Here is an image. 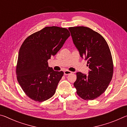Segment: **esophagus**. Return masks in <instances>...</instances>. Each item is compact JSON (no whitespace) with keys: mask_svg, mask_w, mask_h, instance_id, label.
<instances>
[{"mask_svg":"<svg viewBox=\"0 0 127 127\" xmlns=\"http://www.w3.org/2000/svg\"><path fill=\"white\" fill-rule=\"evenodd\" d=\"M71 73H72V72L69 71V70H65V71L64 72V74L65 75H68Z\"/></svg>","mask_w":127,"mask_h":127,"instance_id":"esophagus-1","label":"esophagus"}]
</instances>
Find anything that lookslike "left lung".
<instances>
[{"mask_svg": "<svg viewBox=\"0 0 127 127\" xmlns=\"http://www.w3.org/2000/svg\"><path fill=\"white\" fill-rule=\"evenodd\" d=\"M75 46L82 58L87 60L88 74L77 72L74 86L79 97L92 100L102 94L113 74V62L106 40L97 32L84 26L69 27Z\"/></svg>", "mask_w": 127, "mask_h": 127, "instance_id": "obj_1", "label": "left lung"}]
</instances>
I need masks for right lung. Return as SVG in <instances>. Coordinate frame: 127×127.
Returning <instances> with one entry per match:
<instances>
[{
    "label": "right lung",
    "mask_w": 127,
    "mask_h": 127,
    "mask_svg": "<svg viewBox=\"0 0 127 127\" xmlns=\"http://www.w3.org/2000/svg\"><path fill=\"white\" fill-rule=\"evenodd\" d=\"M69 36L65 28L46 27L23 41L18 53L17 78L31 99L42 102L54 95L64 72L49 67L48 61L58 52Z\"/></svg>",
    "instance_id": "right-lung-1"
}]
</instances>
